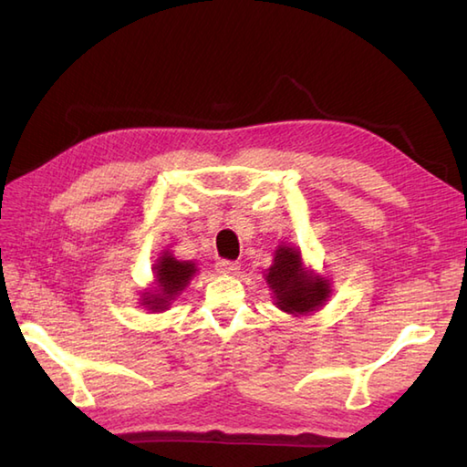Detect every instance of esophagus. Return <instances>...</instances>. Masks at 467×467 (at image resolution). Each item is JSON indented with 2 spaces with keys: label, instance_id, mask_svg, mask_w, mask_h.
<instances>
[{
  "label": "esophagus",
  "instance_id": "1",
  "mask_svg": "<svg viewBox=\"0 0 467 467\" xmlns=\"http://www.w3.org/2000/svg\"><path fill=\"white\" fill-rule=\"evenodd\" d=\"M239 271H241V265L234 263V261L216 263V273H221V275H236Z\"/></svg>",
  "mask_w": 467,
  "mask_h": 467
}]
</instances>
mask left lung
Instances as JSON below:
<instances>
[{
    "mask_svg": "<svg viewBox=\"0 0 467 467\" xmlns=\"http://www.w3.org/2000/svg\"><path fill=\"white\" fill-rule=\"evenodd\" d=\"M265 281L273 291L275 305L293 317L323 309L333 293L331 281L306 266L301 249L291 243L276 246L273 265L265 271Z\"/></svg>",
    "mask_w": 467,
    "mask_h": 467,
    "instance_id": "8db88e82",
    "label": "left lung"
}]
</instances>
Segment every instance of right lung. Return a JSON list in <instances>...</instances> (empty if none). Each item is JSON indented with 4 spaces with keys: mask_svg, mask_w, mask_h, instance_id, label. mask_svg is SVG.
<instances>
[{
    "mask_svg": "<svg viewBox=\"0 0 467 467\" xmlns=\"http://www.w3.org/2000/svg\"><path fill=\"white\" fill-rule=\"evenodd\" d=\"M198 266L194 261H181L176 259L172 251H162L154 259L152 275L154 281L140 293V306L150 313H162L171 309V305L176 301L188 283L194 279Z\"/></svg>",
    "mask_w": 467,
    "mask_h": 467,
    "instance_id": "1",
    "label": "right lung"
}]
</instances>
